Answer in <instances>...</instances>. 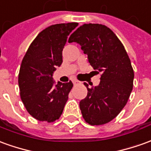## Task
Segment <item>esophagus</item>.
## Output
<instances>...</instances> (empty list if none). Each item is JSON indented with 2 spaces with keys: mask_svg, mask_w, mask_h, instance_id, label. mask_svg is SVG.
<instances>
[{
  "mask_svg": "<svg viewBox=\"0 0 151 151\" xmlns=\"http://www.w3.org/2000/svg\"><path fill=\"white\" fill-rule=\"evenodd\" d=\"M73 85H77V84H78L79 82L78 80H73Z\"/></svg>",
  "mask_w": 151,
  "mask_h": 151,
  "instance_id": "obj_1",
  "label": "esophagus"
}]
</instances>
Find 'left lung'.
I'll use <instances>...</instances> for the list:
<instances>
[{
  "label": "left lung",
  "mask_w": 151,
  "mask_h": 151,
  "mask_svg": "<svg viewBox=\"0 0 151 151\" xmlns=\"http://www.w3.org/2000/svg\"><path fill=\"white\" fill-rule=\"evenodd\" d=\"M68 42H77L94 69L101 73V82L89 88L80 101L83 119L91 125L113 120L126 105L133 86L134 72L124 46L105 25L83 24L73 32Z\"/></svg>",
  "instance_id": "8db88e82"
}]
</instances>
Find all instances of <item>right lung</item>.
<instances>
[{"mask_svg": "<svg viewBox=\"0 0 151 151\" xmlns=\"http://www.w3.org/2000/svg\"><path fill=\"white\" fill-rule=\"evenodd\" d=\"M78 25L68 23L46 28L33 40L23 59L19 73L21 100L27 111L39 121L59 119L68 101L72 82L55 84L52 76L63 62L68 36Z\"/></svg>", "mask_w": 151, "mask_h": 151, "instance_id": "add662e5", "label": "right lung"}]
</instances>
